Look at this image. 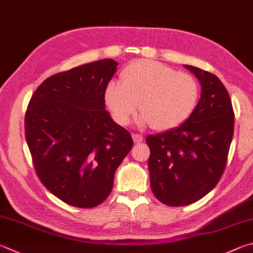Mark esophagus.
<instances>
[{"label": "esophagus", "instance_id": "obj_1", "mask_svg": "<svg viewBox=\"0 0 253 253\" xmlns=\"http://www.w3.org/2000/svg\"><path fill=\"white\" fill-rule=\"evenodd\" d=\"M131 137H132V140H134L135 144H139V142H141L142 140H144V137H142L139 134H132Z\"/></svg>", "mask_w": 253, "mask_h": 253}]
</instances>
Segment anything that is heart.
<instances>
[{
  "label": "heart",
  "instance_id": "b5f03b06",
  "mask_svg": "<svg viewBox=\"0 0 253 253\" xmlns=\"http://www.w3.org/2000/svg\"><path fill=\"white\" fill-rule=\"evenodd\" d=\"M122 83L109 82L104 99L115 121L126 125L138 109L140 124L156 130L182 125L199 102L198 82L188 73L151 59H139L124 68Z\"/></svg>",
  "mask_w": 253,
  "mask_h": 253
}]
</instances>
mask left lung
I'll return each instance as SVG.
<instances>
[{"label": "left lung", "mask_w": 253, "mask_h": 253, "mask_svg": "<svg viewBox=\"0 0 253 253\" xmlns=\"http://www.w3.org/2000/svg\"><path fill=\"white\" fill-rule=\"evenodd\" d=\"M201 85L194 114L179 127L147 137L150 187L163 204H194L211 191L226 168L235 113L228 90L217 76L183 65Z\"/></svg>", "instance_id": "1"}]
</instances>
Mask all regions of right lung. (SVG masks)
Listing matches in <instances>:
<instances>
[{
  "label": "right lung",
  "instance_id": "right-lung-1",
  "mask_svg": "<svg viewBox=\"0 0 253 253\" xmlns=\"http://www.w3.org/2000/svg\"><path fill=\"white\" fill-rule=\"evenodd\" d=\"M111 58L48 77L27 106L25 137L43 185L67 205L94 208L111 194L132 139L105 109Z\"/></svg>",
  "mask_w": 253,
  "mask_h": 253
}]
</instances>
